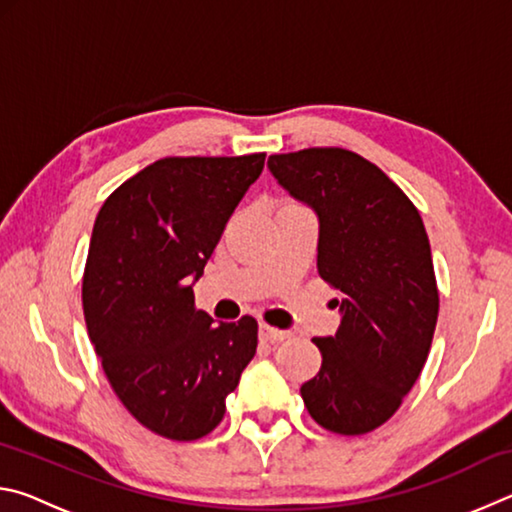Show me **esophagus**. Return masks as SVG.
<instances>
[{
  "mask_svg": "<svg viewBox=\"0 0 512 512\" xmlns=\"http://www.w3.org/2000/svg\"><path fill=\"white\" fill-rule=\"evenodd\" d=\"M259 339L275 343V341L287 339V332H282V329L271 327V325H266V323H259Z\"/></svg>",
  "mask_w": 512,
  "mask_h": 512,
  "instance_id": "34e87169",
  "label": "esophagus"
}]
</instances>
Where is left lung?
<instances>
[{"label": "left lung", "mask_w": 512, "mask_h": 512, "mask_svg": "<svg viewBox=\"0 0 512 512\" xmlns=\"http://www.w3.org/2000/svg\"><path fill=\"white\" fill-rule=\"evenodd\" d=\"M291 196L318 214V275L341 296L336 336L300 395L320 427L377 429L400 409L429 357L438 284L418 207L377 164L339 146L268 158Z\"/></svg>", "instance_id": "1"}]
</instances>
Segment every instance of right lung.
Masks as SVG:
<instances>
[{
  "label": "right lung",
  "instance_id": "obj_1",
  "mask_svg": "<svg viewBox=\"0 0 512 512\" xmlns=\"http://www.w3.org/2000/svg\"><path fill=\"white\" fill-rule=\"evenodd\" d=\"M264 160H155L121 183L94 221L83 271L90 341L121 404L169 440L214 431L255 357L257 320L214 325L194 305L192 280Z\"/></svg>",
  "mask_w": 512,
  "mask_h": 512
}]
</instances>
